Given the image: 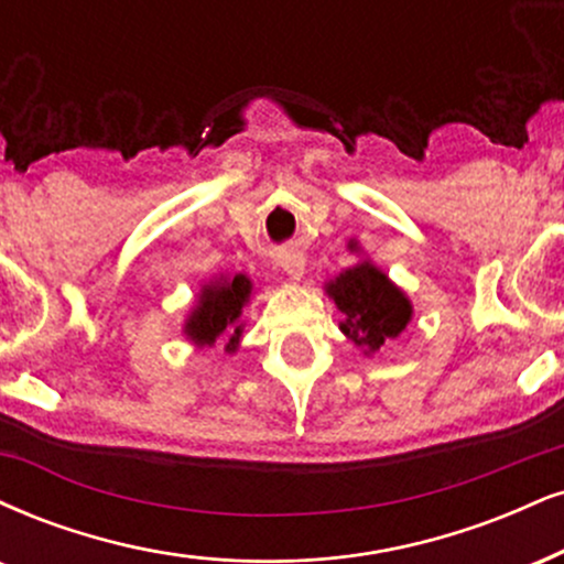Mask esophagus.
Segmentation results:
<instances>
[{
	"label": "esophagus",
	"mask_w": 564,
	"mask_h": 564,
	"mask_svg": "<svg viewBox=\"0 0 564 564\" xmlns=\"http://www.w3.org/2000/svg\"><path fill=\"white\" fill-rule=\"evenodd\" d=\"M278 264L283 268L291 281H302L304 270H307V257H304L300 249H286V252L278 254Z\"/></svg>",
	"instance_id": "obj_1"
}]
</instances>
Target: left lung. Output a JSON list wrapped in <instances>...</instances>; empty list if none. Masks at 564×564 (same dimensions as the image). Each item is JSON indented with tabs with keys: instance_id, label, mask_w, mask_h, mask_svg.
Returning a JSON list of instances; mask_svg holds the SVG:
<instances>
[{
	"instance_id": "left-lung-1",
	"label": "left lung",
	"mask_w": 564,
	"mask_h": 564,
	"mask_svg": "<svg viewBox=\"0 0 564 564\" xmlns=\"http://www.w3.org/2000/svg\"><path fill=\"white\" fill-rule=\"evenodd\" d=\"M347 247L355 254L362 252L357 239H351ZM325 294L344 315V321H338L341 334L365 357H372L386 341L402 334L415 312L410 296L368 257L325 281Z\"/></svg>"
}]
</instances>
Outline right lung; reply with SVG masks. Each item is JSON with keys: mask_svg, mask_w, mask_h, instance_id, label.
<instances>
[{"mask_svg": "<svg viewBox=\"0 0 564 564\" xmlns=\"http://www.w3.org/2000/svg\"><path fill=\"white\" fill-rule=\"evenodd\" d=\"M254 296L252 278L236 273H220L202 283L196 294L194 307L188 310L183 321V336L194 344L196 349L215 347L217 338L226 341V351L234 355L239 349L243 336L241 312Z\"/></svg>", "mask_w": 564, "mask_h": 564, "instance_id": "1", "label": "right lung"}]
</instances>
